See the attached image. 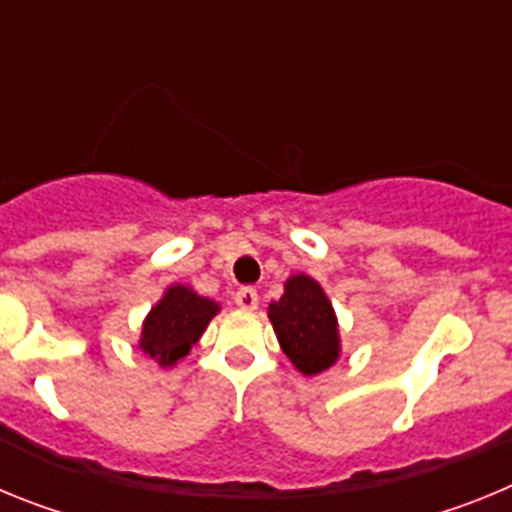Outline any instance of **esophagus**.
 Returning a JSON list of instances; mask_svg holds the SVG:
<instances>
[{
    "label": "esophagus",
    "instance_id": "obj_1",
    "mask_svg": "<svg viewBox=\"0 0 512 512\" xmlns=\"http://www.w3.org/2000/svg\"><path fill=\"white\" fill-rule=\"evenodd\" d=\"M235 305L241 307V310H256L259 307V295H256V289L243 287L235 292Z\"/></svg>",
    "mask_w": 512,
    "mask_h": 512
}]
</instances>
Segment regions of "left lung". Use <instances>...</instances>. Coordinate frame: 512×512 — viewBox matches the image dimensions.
<instances>
[{"mask_svg": "<svg viewBox=\"0 0 512 512\" xmlns=\"http://www.w3.org/2000/svg\"><path fill=\"white\" fill-rule=\"evenodd\" d=\"M269 320L287 359L305 377H315L341 359L336 310L325 289L307 274H292L284 282V295L269 305Z\"/></svg>", "mask_w": 512, "mask_h": 512, "instance_id": "obj_1", "label": "left lung"}]
</instances>
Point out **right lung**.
<instances>
[{
    "label": "right lung",
    "instance_id": "right-lung-1",
    "mask_svg": "<svg viewBox=\"0 0 512 512\" xmlns=\"http://www.w3.org/2000/svg\"><path fill=\"white\" fill-rule=\"evenodd\" d=\"M220 305L187 284H171L143 320L138 348L158 366H174L202 338Z\"/></svg>",
    "mask_w": 512,
    "mask_h": 512
}]
</instances>
